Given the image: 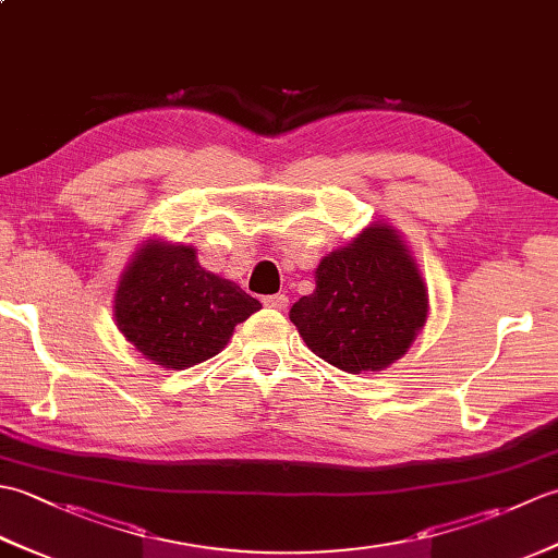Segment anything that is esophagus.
I'll return each instance as SVG.
<instances>
[{"mask_svg": "<svg viewBox=\"0 0 558 558\" xmlns=\"http://www.w3.org/2000/svg\"><path fill=\"white\" fill-rule=\"evenodd\" d=\"M264 304L268 306V310L286 312L290 306V300H288V294H268V298H264Z\"/></svg>", "mask_w": 558, "mask_h": 558, "instance_id": "1", "label": "esophagus"}]
</instances>
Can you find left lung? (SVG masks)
Returning <instances> with one entry per match:
<instances>
[{
    "label": "left lung",
    "instance_id": "obj_1",
    "mask_svg": "<svg viewBox=\"0 0 558 558\" xmlns=\"http://www.w3.org/2000/svg\"><path fill=\"white\" fill-rule=\"evenodd\" d=\"M316 290L292 304L290 322L316 357L348 374L381 372L410 350L429 294L398 230L376 222L322 258Z\"/></svg>",
    "mask_w": 558,
    "mask_h": 558
}]
</instances>
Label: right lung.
<instances>
[{"instance_id": "add662e5", "label": "right lung", "mask_w": 558, "mask_h": 558, "mask_svg": "<svg viewBox=\"0 0 558 558\" xmlns=\"http://www.w3.org/2000/svg\"><path fill=\"white\" fill-rule=\"evenodd\" d=\"M260 302L198 266L196 248L148 240L114 292L117 328L153 364L186 369L228 345Z\"/></svg>"}]
</instances>
